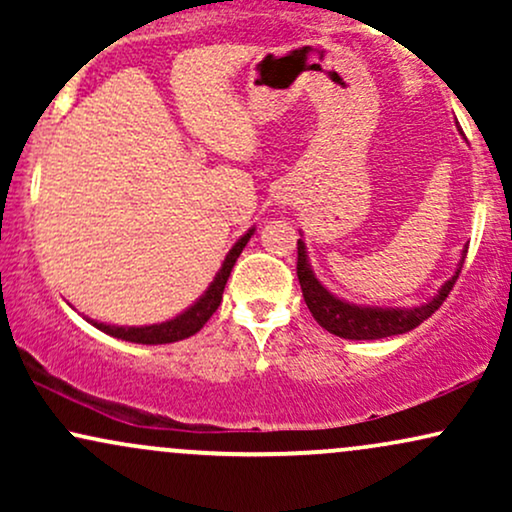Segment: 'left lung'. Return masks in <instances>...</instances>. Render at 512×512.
<instances>
[{
  "mask_svg": "<svg viewBox=\"0 0 512 512\" xmlns=\"http://www.w3.org/2000/svg\"><path fill=\"white\" fill-rule=\"evenodd\" d=\"M464 255L467 248L462 250L460 262H457L455 272L443 286H440L436 296L428 298L426 303L411 305V308H380V305H358L349 303L344 298H339L337 293H332L317 279L313 267H310L308 250H305V240L301 233L298 240V281H301V291L305 298V305L310 308V313L320 327H325L330 334H337L342 339H385L395 337V334L411 332L414 327H419L421 322L428 320L436 310L443 305L448 293L455 286L457 276L462 272Z\"/></svg>",
  "mask_w": 512,
  "mask_h": 512,
  "instance_id": "1",
  "label": "left lung"
}]
</instances>
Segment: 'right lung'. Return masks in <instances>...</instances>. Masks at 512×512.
Wrapping results in <instances>:
<instances>
[{"instance_id": "right-lung-1", "label": "right lung", "mask_w": 512, "mask_h": 512, "mask_svg": "<svg viewBox=\"0 0 512 512\" xmlns=\"http://www.w3.org/2000/svg\"><path fill=\"white\" fill-rule=\"evenodd\" d=\"M255 233V228H248V233H243L233 248L228 250V255L223 257L221 269L216 272L214 281L207 286V291L197 298L195 303L187 305L182 313H178L175 317H170L166 322H156V325H139V327H125V325H108V322H98L86 317V322H91L96 330H101L110 337L122 339V342H134V344H170V342H180V339L192 337V334L202 330L207 325V320L211 315L216 313V308L221 305L223 298V289H226V281L231 276L233 264L238 262L240 252H243L248 240Z\"/></svg>"}]
</instances>
